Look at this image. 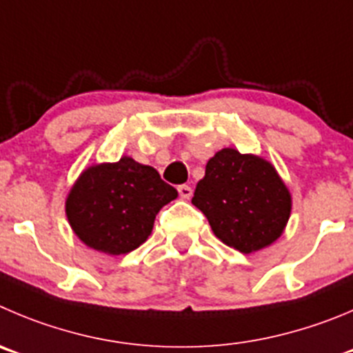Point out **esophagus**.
I'll use <instances>...</instances> for the list:
<instances>
[{
	"label": "esophagus",
	"instance_id": "obj_1",
	"mask_svg": "<svg viewBox=\"0 0 353 353\" xmlns=\"http://www.w3.org/2000/svg\"><path fill=\"white\" fill-rule=\"evenodd\" d=\"M177 192H179V196L183 200H190V199H192V195H193V190L188 186V184H181V186L177 188Z\"/></svg>",
	"mask_w": 353,
	"mask_h": 353
}]
</instances>
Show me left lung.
<instances>
[{
	"mask_svg": "<svg viewBox=\"0 0 353 353\" xmlns=\"http://www.w3.org/2000/svg\"><path fill=\"white\" fill-rule=\"evenodd\" d=\"M192 203L217 239L243 254L281 239L292 209L291 192L272 161L235 148H223L207 161Z\"/></svg>",
	"mask_w": 353,
	"mask_h": 353,
	"instance_id": "left-lung-1",
	"label": "left lung"
}]
</instances>
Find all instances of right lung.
Returning a JSON list of instances; mask_svg holds the SVG:
<instances>
[{"instance_id":"right-lung-1","label":"right lung","mask_w":353,"mask_h":353,"mask_svg":"<svg viewBox=\"0 0 353 353\" xmlns=\"http://www.w3.org/2000/svg\"><path fill=\"white\" fill-rule=\"evenodd\" d=\"M177 199L176 188L132 157L87 167L65 199V216L74 235L104 254L134 251L153 232L157 214Z\"/></svg>"}]
</instances>
